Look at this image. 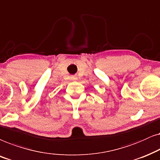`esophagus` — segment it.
Here are the masks:
<instances>
[{
  "label": "esophagus",
  "instance_id": "34e87169",
  "mask_svg": "<svg viewBox=\"0 0 160 160\" xmlns=\"http://www.w3.org/2000/svg\"><path fill=\"white\" fill-rule=\"evenodd\" d=\"M72 80H77V78H76V77H72Z\"/></svg>",
  "mask_w": 160,
  "mask_h": 160
}]
</instances>
